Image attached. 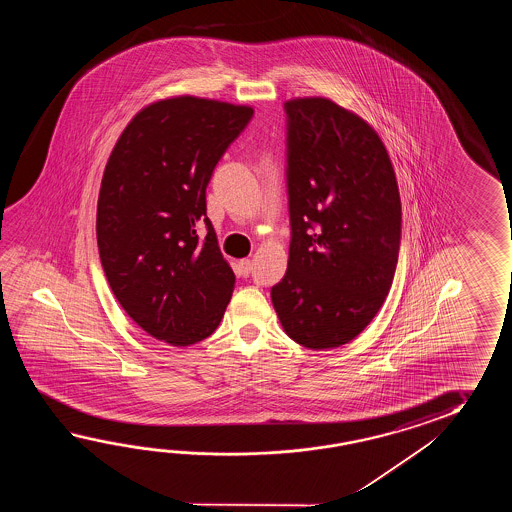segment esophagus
Masks as SVG:
<instances>
[{
	"label": "esophagus",
	"mask_w": 512,
	"mask_h": 512,
	"mask_svg": "<svg viewBox=\"0 0 512 512\" xmlns=\"http://www.w3.org/2000/svg\"><path fill=\"white\" fill-rule=\"evenodd\" d=\"M240 272L241 276H249L252 271V261L251 260H241L240 263Z\"/></svg>",
	"instance_id": "34e87169"
}]
</instances>
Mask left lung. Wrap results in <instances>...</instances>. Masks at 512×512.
I'll use <instances>...</instances> for the list:
<instances>
[{
  "instance_id": "obj_1",
  "label": "left lung",
  "mask_w": 512,
  "mask_h": 512,
  "mask_svg": "<svg viewBox=\"0 0 512 512\" xmlns=\"http://www.w3.org/2000/svg\"><path fill=\"white\" fill-rule=\"evenodd\" d=\"M293 240L271 289L283 331L304 348H340L379 313L401 243L392 159L370 122L324 97L285 102Z\"/></svg>"
}]
</instances>
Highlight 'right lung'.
<instances>
[{
  "label": "right lung",
  "instance_id": "obj_1",
  "mask_svg": "<svg viewBox=\"0 0 512 512\" xmlns=\"http://www.w3.org/2000/svg\"><path fill=\"white\" fill-rule=\"evenodd\" d=\"M252 113L194 95L155 100L128 122L104 168L97 243L109 287L142 331L170 346L210 337L234 291L205 190Z\"/></svg>",
  "mask_w": 512,
  "mask_h": 512
}]
</instances>
